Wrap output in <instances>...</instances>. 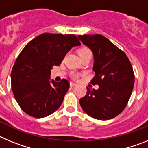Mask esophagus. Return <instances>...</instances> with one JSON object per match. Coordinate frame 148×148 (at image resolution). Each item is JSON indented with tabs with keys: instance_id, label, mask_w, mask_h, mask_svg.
Segmentation results:
<instances>
[{
	"instance_id": "34e87169",
	"label": "esophagus",
	"mask_w": 148,
	"mask_h": 148,
	"mask_svg": "<svg viewBox=\"0 0 148 148\" xmlns=\"http://www.w3.org/2000/svg\"><path fill=\"white\" fill-rule=\"evenodd\" d=\"M77 86L76 83H74V82H70V87H75Z\"/></svg>"
}]
</instances>
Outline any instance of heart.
I'll use <instances>...</instances> for the list:
<instances>
[{
    "label": "heart",
    "mask_w": 148,
    "mask_h": 148,
    "mask_svg": "<svg viewBox=\"0 0 148 148\" xmlns=\"http://www.w3.org/2000/svg\"><path fill=\"white\" fill-rule=\"evenodd\" d=\"M89 53H91V50H90L88 47H82L79 50H78V55H79L80 56H84V55H86V54H89ZM72 76H73V78H78V75L75 74V73H73V74H72Z\"/></svg>",
    "instance_id": "1"
}]
</instances>
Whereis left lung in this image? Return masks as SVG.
Instances as JSON below:
<instances>
[{
    "label": "left lung",
    "mask_w": 148,
    "mask_h": 148,
    "mask_svg": "<svg viewBox=\"0 0 148 148\" xmlns=\"http://www.w3.org/2000/svg\"><path fill=\"white\" fill-rule=\"evenodd\" d=\"M93 53L91 80L98 90L87 87V92L79 100L83 110L92 118L108 120L124 110L134 85V73L129 58L121 49L101 35H78Z\"/></svg>",
    "instance_id": "8db88e82"
}]
</instances>
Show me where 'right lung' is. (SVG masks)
<instances>
[{"label": "right lung", "instance_id": "add662e5", "mask_svg": "<svg viewBox=\"0 0 148 148\" xmlns=\"http://www.w3.org/2000/svg\"><path fill=\"white\" fill-rule=\"evenodd\" d=\"M80 44L73 34L43 33L24 47L11 73L12 90L23 112L39 119L59 108L70 82L63 78L50 84L51 69L59 66L71 48Z\"/></svg>", "mask_w": 148, "mask_h": 148}]
</instances>
